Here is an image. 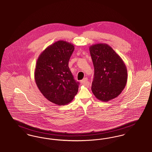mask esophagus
<instances>
[{"mask_svg": "<svg viewBox=\"0 0 152 152\" xmlns=\"http://www.w3.org/2000/svg\"><path fill=\"white\" fill-rule=\"evenodd\" d=\"M80 83H81V85H86V86H88V85H89V82H88V79L87 78H85L82 80L80 82Z\"/></svg>", "mask_w": 152, "mask_h": 152, "instance_id": "1", "label": "esophagus"}]
</instances>
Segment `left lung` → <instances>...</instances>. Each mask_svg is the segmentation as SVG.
I'll list each match as a JSON object with an SVG mask.
<instances>
[{
  "mask_svg": "<svg viewBox=\"0 0 152 152\" xmlns=\"http://www.w3.org/2000/svg\"><path fill=\"white\" fill-rule=\"evenodd\" d=\"M94 67L91 90L96 98L107 102L120 95L126 86L128 72L124 61L107 44L90 47Z\"/></svg>",
  "mask_w": 152,
  "mask_h": 152,
  "instance_id": "1",
  "label": "left lung"
}]
</instances>
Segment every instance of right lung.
<instances>
[{
	"instance_id": "add662e5",
	"label": "right lung",
	"mask_w": 152,
	"mask_h": 152,
	"mask_svg": "<svg viewBox=\"0 0 152 152\" xmlns=\"http://www.w3.org/2000/svg\"><path fill=\"white\" fill-rule=\"evenodd\" d=\"M74 50L72 43L59 40L46 48L37 62L36 84L46 99L58 105L70 103L78 91L80 83L69 67Z\"/></svg>"
}]
</instances>
